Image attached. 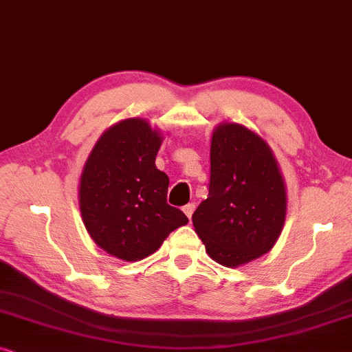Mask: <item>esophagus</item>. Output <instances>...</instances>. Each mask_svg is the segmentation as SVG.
<instances>
[{
	"label": "esophagus",
	"instance_id": "1",
	"mask_svg": "<svg viewBox=\"0 0 352 352\" xmlns=\"http://www.w3.org/2000/svg\"><path fill=\"white\" fill-rule=\"evenodd\" d=\"M184 212L188 219H191V215L195 212V204L193 203H188L186 206H184Z\"/></svg>",
	"mask_w": 352,
	"mask_h": 352
}]
</instances>
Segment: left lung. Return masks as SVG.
Listing matches in <instances>:
<instances>
[{
	"instance_id": "8db88e82",
	"label": "left lung",
	"mask_w": 352,
	"mask_h": 352,
	"mask_svg": "<svg viewBox=\"0 0 352 352\" xmlns=\"http://www.w3.org/2000/svg\"><path fill=\"white\" fill-rule=\"evenodd\" d=\"M285 214L287 191L267 143L243 125H219L208 199L191 217L206 252L225 267L246 264L274 248Z\"/></svg>"
}]
</instances>
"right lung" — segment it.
<instances>
[{"label":"right lung","mask_w":352,"mask_h":352,"mask_svg":"<svg viewBox=\"0 0 352 352\" xmlns=\"http://www.w3.org/2000/svg\"><path fill=\"white\" fill-rule=\"evenodd\" d=\"M161 143L146 120H122L102 133L83 167V223L98 246L122 261L144 259L188 222L167 204L168 177L156 167Z\"/></svg>","instance_id":"obj_1"}]
</instances>
